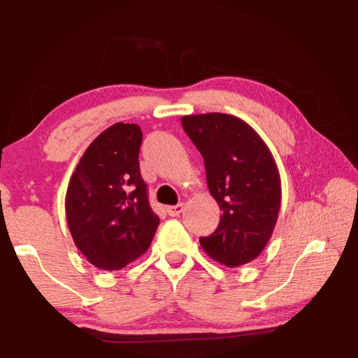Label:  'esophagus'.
Masks as SVG:
<instances>
[{
  "label": "esophagus",
  "mask_w": 358,
  "mask_h": 358,
  "mask_svg": "<svg viewBox=\"0 0 358 358\" xmlns=\"http://www.w3.org/2000/svg\"><path fill=\"white\" fill-rule=\"evenodd\" d=\"M183 203H178V205H172V207H167L166 211L169 216H180L181 211H183Z\"/></svg>",
  "instance_id": "1"
}]
</instances>
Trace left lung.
<instances>
[{"label":"left lung","mask_w":358,"mask_h":358,"mask_svg":"<svg viewBox=\"0 0 358 358\" xmlns=\"http://www.w3.org/2000/svg\"><path fill=\"white\" fill-rule=\"evenodd\" d=\"M183 129L201 151L210 194L222 216L201 245L226 266L250 264L273 234L281 180L268 147L250 124L227 113L186 115Z\"/></svg>","instance_id":"8db88e82"}]
</instances>
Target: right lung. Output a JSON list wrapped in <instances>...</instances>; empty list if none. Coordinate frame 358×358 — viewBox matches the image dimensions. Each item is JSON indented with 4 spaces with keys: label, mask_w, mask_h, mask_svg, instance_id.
Returning a JSON list of instances; mask_svg holds the SVG:
<instances>
[{
    "label": "right lung",
    "mask_w": 358,
    "mask_h": 358,
    "mask_svg": "<svg viewBox=\"0 0 358 358\" xmlns=\"http://www.w3.org/2000/svg\"><path fill=\"white\" fill-rule=\"evenodd\" d=\"M137 124L115 123L78 161L66 192V220L90 264L120 270L148 250L159 217L150 207L141 175Z\"/></svg>",
    "instance_id": "right-lung-1"
}]
</instances>
